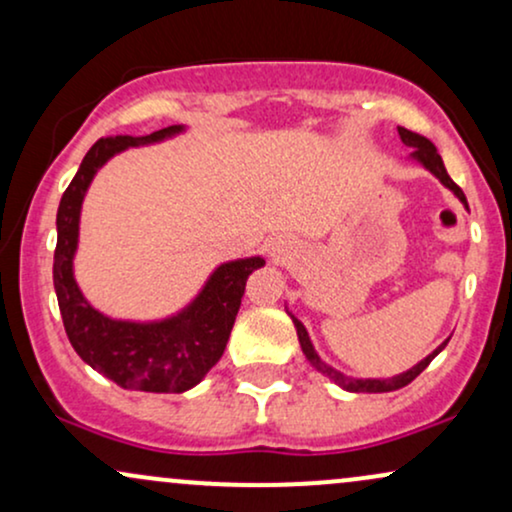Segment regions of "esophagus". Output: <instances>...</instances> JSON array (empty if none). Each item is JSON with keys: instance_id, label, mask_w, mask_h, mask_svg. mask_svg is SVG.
I'll use <instances>...</instances> for the list:
<instances>
[{"instance_id": "obj_1", "label": "esophagus", "mask_w": 512, "mask_h": 512, "mask_svg": "<svg viewBox=\"0 0 512 512\" xmlns=\"http://www.w3.org/2000/svg\"><path fill=\"white\" fill-rule=\"evenodd\" d=\"M269 255H272V260H276V262L286 260V255H288L286 243H283V240H269Z\"/></svg>"}]
</instances>
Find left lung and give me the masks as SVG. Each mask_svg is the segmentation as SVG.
Segmentation results:
<instances>
[{"instance_id": "8db88e82", "label": "left lung", "mask_w": 512, "mask_h": 512, "mask_svg": "<svg viewBox=\"0 0 512 512\" xmlns=\"http://www.w3.org/2000/svg\"><path fill=\"white\" fill-rule=\"evenodd\" d=\"M398 135H400V140H403L405 145L415 147V152H412V157H415L417 162H422L424 166H427V169L432 171V174H434L436 178H439L443 186L451 188L453 193L460 197V202H463V205L467 207V197H465V193H463V190H460L458 183H455L453 178L448 176L446 166H443V159H441L439 152H436V147H434L432 140H427V138H424V135H420V133H412V131H408V128H403V126H398ZM293 324H295V331H298L300 346H303V353H305L307 360H310L312 365H315V367L319 369V372L326 374V377L334 379L338 386H343V389L355 391V393H386V391L403 389V386H408L412 379L420 377L424 369L429 367V362H432L434 357L439 355L441 350L446 348V343H448V341L441 343V346L436 348L432 355L424 357L420 365H415L412 369H408V372H405V374H398V377H393V379H353V377H346V374L336 372V369L326 365L324 360H319V355L315 353V348H312V343H310V336H307L305 326L300 324L295 317H293Z\"/></svg>"}]
</instances>
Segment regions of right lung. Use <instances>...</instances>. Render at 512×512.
<instances>
[{"instance_id": "obj_1", "label": "right lung", "mask_w": 512, "mask_h": 512, "mask_svg": "<svg viewBox=\"0 0 512 512\" xmlns=\"http://www.w3.org/2000/svg\"><path fill=\"white\" fill-rule=\"evenodd\" d=\"M181 131L169 126L150 135L100 138L80 162L78 174L64 190L57 212L54 291H57L66 336L92 369L123 389L150 393H183L200 384L219 362L229 343L248 276L260 269L262 257L226 262L209 276L195 303L164 322H116L97 312L73 279V252L78 245V219L85 190L97 169L126 147L157 143Z\"/></svg>"}]
</instances>
